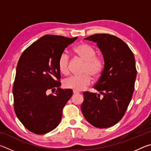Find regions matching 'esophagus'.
<instances>
[{"label":"esophagus","mask_w":151,"mask_h":151,"mask_svg":"<svg viewBox=\"0 0 151 151\" xmlns=\"http://www.w3.org/2000/svg\"><path fill=\"white\" fill-rule=\"evenodd\" d=\"M73 94H79V92L76 91H73Z\"/></svg>","instance_id":"esophagus-1"}]
</instances>
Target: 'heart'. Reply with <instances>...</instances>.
<instances>
[{
  "label": "heart",
  "instance_id": "obj_1",
  "mask_svg": "<svg viewBox=\"0 0 151 151\" xmlns=\"http://www.w3.org/2000/svg\"><path fill=\"white\" fill-rule=\"evenodd\" d=\"M74 52L85 61L82 75L71 76L64 81L66 88L80 91L91 85V76H98L101 75L104 68V63L101 57L96 56V51L93 47L87 44H81L74 48ZM68 62L69 57L67 53L64 52L60 55L58 60V66L60 72L63 75L68 73Z\"/></svg>",
  "mask_w": 151,
  "mask_h": 151
}]
</instances>
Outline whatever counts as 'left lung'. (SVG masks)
<instances>
[{"instance_id": "8db88e82", "label": "left lung", "mask_w": 151, "mask_h": 151, "mask_svg": "<svg viewBox=\"0 0 151 151\" xmlns=\"http://www.w3.org/2000/svg\"><path fill=\"white\" fill-rule=\"evenodd\" d=\"M85 39L96 42L103 56V70L94 86L103 96L85 92L81 111L93 126L108 128L122 118L131 101L137 76L134 57L129 46L115 36L96 34Z\"/></svg>"}]
</instances>
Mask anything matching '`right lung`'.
Segmentation results:
<instances>
[{"instance_id":"obj_1","label":"right lung","mask_w":151,"mask_h":151,"mask_svg":"<svg viewBox=\"0 0 151 151\" xmlns=\"http://www.w3.org/2000/svg\"><path fill=\"white\" fill-rule=\"evenodd\" d=\"M78 37L47 35L30 45L17 64L12 93L18 119L33 133L43 134L60 123L63 109L73 95L61 89L58 60L65 48ZM57 87L55 96L48 90Z\"/></svg>"}]
</instances>
